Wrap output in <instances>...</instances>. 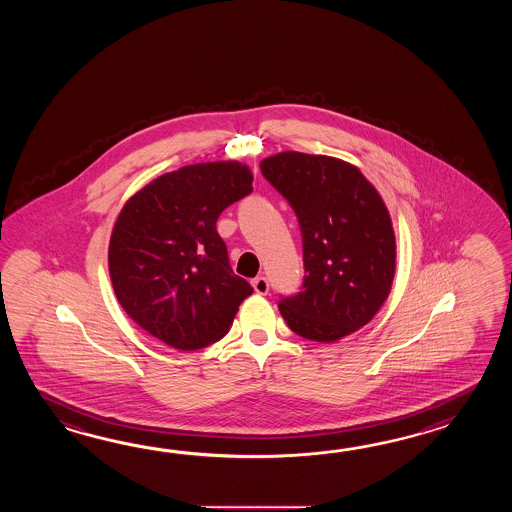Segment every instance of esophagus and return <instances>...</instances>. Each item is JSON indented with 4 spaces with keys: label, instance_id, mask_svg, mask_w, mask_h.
Masks as SVG:
<instances>
[{
    "label": "esophagus",
    "instance_id": "34e87169",
    "mask_svg": "<svg viewBox=\"0 0 512 512\" xmlns=\"http://www.w3.org/2000/svg\"><path fill=\"white\" fill-rule=\"evenodd\" d=\"M252 287H254V291L258 294L269 293V282H267V278H265V276H258V278H254V280H252Z\"/></svg>",
    "mask_w": 512,
    "mask_h": 512
}]
</instances>
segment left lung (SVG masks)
<instances>
[{"label":"left lung","instance_id":"1","mask_svg":"<svg viewBox=\"0 0 512 512\" xmlns=\"http://www.w3.org/2000/svg\"><path fill=\"white\" fill-rule=\"evenodd\" d=\"M260 168L302 232L304 282L278 304L287 326L315 342L366 326L395 274V234L379 192L357 166L327 155L282 152Z\"/></svg>","mask_w":512,"mask_h":512}]
</instances>
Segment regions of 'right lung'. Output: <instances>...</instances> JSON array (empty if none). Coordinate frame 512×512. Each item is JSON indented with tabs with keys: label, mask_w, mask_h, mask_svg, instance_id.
Wrapping results in <instances>:
<instances>
[{
	"label": "right lung",
	"mask_w": 512,
	"mask_h": 512,
	"mask_svg": "<svg viewBox=\"0 0 512 512\" xmlns=\"http://www.w3.org/2000/svg\"><path fill=\"white\" fill-rule=\"evenodd\" d=\"M251 192L245 164H190L157 177L120 210L109 276L122 309L152 337L194 351L227 335L254 289L232 272L216 223Z\"/></svg>",
	"instance_id": "obj_1"
}]
</instances>
